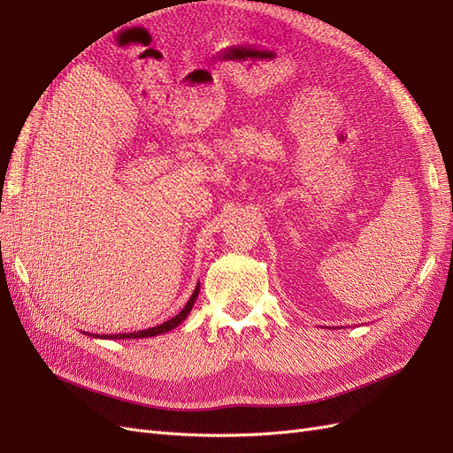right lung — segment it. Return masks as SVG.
<instances>
[{"label": "right lung", "instance_id": "right-lung-1", "mask_svg": "<svg viewBox=\"0 0 453 453\" xmlns=\"http://www.w3.org/2000/svg\"><path fill=\"white\" fill-rule=\"evenodd\" d=\"M198 293H200V283H196L193 295H190V298H188V303L185 304V308L180 313L173 315L172 319L153 326V328H145V331H138V333H125V334H102V336H96V338H104V340L105 338H109V340H128V338H149V336H158V334L168 333V331H172V328H175L177 325H181L187 319V315L190 313V310H193V306H195V300L198 298Z\"/></svg>", "mask_w": 453, "mask_h": 453}]
</instances>
